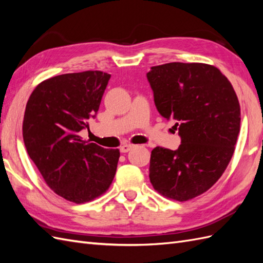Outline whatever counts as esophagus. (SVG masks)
Segmentation results:
<instances>
[{"mask_svg":"<svg viewBox=\"0 0 263 263\" xmlns=\"http://www.w3.org/2000/svg\"><path fill=\"white\" fill-rule=\"evenodd\" d=\"M135 147V144H131V143H124V144H122L121 146V148H120V150H121V153H127V152H130V150Z\"/></svg>","mask_w":263,"mask_h":263,"instance_id":"1","label":"esophagus"}]
</instances>
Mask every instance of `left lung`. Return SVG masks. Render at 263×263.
<instances>
[{
  "instance_id": "1",
  "label": "left lung",
  "mask_w": 263,
  "mask_h": 263,
  "mask_svg": "<svg viewBox=\"0 0 263 263\" xmlns=\"http://www.w3.org/2000/svg\"><path fill=\"white\" fill-rule=\"evenodd\" d=\"M147 79L159 114L175 121L181 144L156 147L149 178L164 197L187 201L219 180L235 150L241 108L232 83L214 65L172 62L153 66Z\"/></svg>"
}]
</instances>
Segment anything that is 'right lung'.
<instances>
[{
  "instance_id": "obj_1",
  "label": "right lung",
  "mask_w": 263,
  "mask_h": 263,
  "mask_svg": "<svg viewBox=\"0 0 263 263\" xmlns=\"http://www.w3.org/2000/svg\"><path fill=\"white\" fill-rule=\"evenodd\" d=\"M110 74L85 71L39 83L26 105L22 136L47 185L74 203L107 191L115 176L119 149L82 140L79 132L97 114Z\"/></svg>"
}]
</instances>
